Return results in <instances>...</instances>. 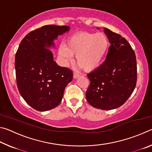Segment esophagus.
<instances>
[{"label": "esophagus", "instance_id": "esophagus-1", "mask_svg": "<svg viewBox=\"0 0 152 152\" xmlns=\"http://www.w3.org/2000/svg\"><path fill=\"white\" fill-rule=\"evenodd\" d=\"M79 76H80V74H79L76 73V72H74V75H73L74 78H78Z\"/></svg>", "mask_w": 152, "mask_h": 152}]
</instances>
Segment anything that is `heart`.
<instances>
[{
	"instance_id": "1",
	"label": "heart",
	"mask_w": 152,
	"mask_h": 152,
	"mask_svg": "<svg viewBox=\"0 0 152 152\" xmlns=\"http://www.w3.org/2000/svg\"><path fill=\"white\" fill-rule=\"evenodd\" d=\"M109 47V39L103 33L80 32L70 36L65 45L60 46L58 54L65 64L76 56L77 64L91 72L101 65Z\"/></svg>"
}]
</instances>
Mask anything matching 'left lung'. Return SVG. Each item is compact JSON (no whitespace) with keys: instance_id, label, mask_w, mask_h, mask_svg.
<instances>
[{"instance_id":"obj_1","label":"left lung","mask_w":152,"mask_h":152,"mask_svg":"<svg viewBox=\"0 0 152 152\" xmlns=\"http://www.w3.org/2000/svg\"><path fill=\"white\" fill-rule=\"evenodd\" d=\"M110 45L107 58L88 74L91 84L86 100L93 107L111 110L121 106L129 98L137 82V62L132 46L121 35L104 28Z\"/></svg>"}]
</instances>
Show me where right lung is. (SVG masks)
<instances>
[{"instance_id": "1", "label": "right lung", "mask_w": 152, "mask_h": 152, "mask_svg": "<svg viewBox=\"0 0 152 152\" xmlns=\"http://www.w3.org/2000/svg\"><path fill=\"white\" fill-rule=\"evenodd\" d=\"M68 26L45 25L32 31L22 39L15 55L17 85L27 103L39 111L54 109L62 100L72 71L59 66L48 48L54 47L58 35Z\"/></svg>"}]
</instances>
